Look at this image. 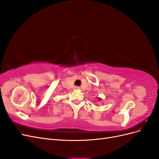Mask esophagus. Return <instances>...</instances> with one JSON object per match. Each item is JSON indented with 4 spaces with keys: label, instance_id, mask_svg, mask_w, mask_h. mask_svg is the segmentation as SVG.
<instances>
[{
    "label": "esophagus",
    "instance_id": "1",
    "mask_svg": "<svg viewBox=\"0 0 159 159\" xmlns=\"http://www.w3.org/2000/svg\"><path fill=\"white\" fill-rule=\"evenodd\" d=\"M75 89H80V88H79V87H76V88H75Z\"/></svg>",
    "mask_w": 159,
    "mask_h": 159
}]
</instances>
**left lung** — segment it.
<instances>
[{
	"label": "left lung",
	"mask_w": 159,
	"mask_h": 159,
	"mask_svg": "<svg viewBox=\"0 0 159 159\" xmlns=\"http://www.w3.org/2000/svg\"><path fill=\"white\" fill-rule=\"evenodd\" d=\"M98 99H99V100H102V99H101V98H98Z\"/></svg>",
	"instance_id": "left-lung-1"
}]
</instances>
